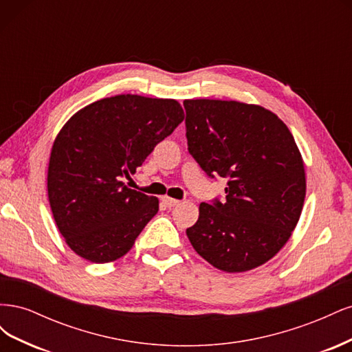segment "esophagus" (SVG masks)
Segmentation results:
<instances>
[{
  "mask_svg": "<svg viewBox=\"0 0 352 352\" xmlns=\"http://www.w3.org/2000/svg\"><path fill=\"white\" fill-rule=\"evenodd\" d=\"M162 202H163V204H164L166 207L172 208V207H176L180 201H179V199H175V198H172V197H167V195H164V197L162 198Z\"/></svg>",
  "mask_w": 352,
  "mask_h": 352,
  "instance_id": "1",
  "label": "esophagus"
}]
</instances>
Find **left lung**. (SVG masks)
Instances as JSON below:
<instances>
[{
  "instance_id": "left-lung-1",
  "label": "left lung",
  "mask_w": 352,
  "mask_h": 352,
  "mask_svg": "<svg viewBox=\"0 0 352 352\" xmlns=\"http://www.w3.org/2000/svg\"><path fill=\"white\" fill-rule=\"evenodd\" d=\"M188 150L208 176L228 177L226 202L199 204L194 250L226 273L267 263L289 241L305 199V167L291 131L257 104L185 100Z\"/></svg>"
}]
</instances>
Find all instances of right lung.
Masks as SVG:
<instances>
[{
  "label": "right lung",
  "mask_w": 352,
  "mask_h": 352,
  "mask_svg": "<svg viewBox=\"0 0 352 352\" xmlns=\"http://www.w3.org/2000/svg\"><path fill=\"white\" fill-rule=\"evenodd\" d=\"M185 119L170 98L122 94L74 113L51 148L47 189L52 217L69 248L91 263L129 251L158 211V198L127 188L122 177Z\"/></svg>",
  "instance_id": "1"
}]
</instances>
